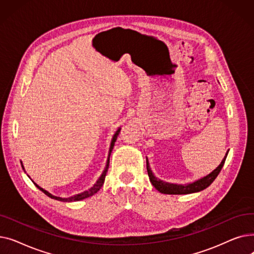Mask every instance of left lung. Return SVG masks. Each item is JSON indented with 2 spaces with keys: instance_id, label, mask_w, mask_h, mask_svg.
<instances>
[{
  "instance_id": "1",
  "label": "left lung",
  "mask_w": 254,
  "mask_h": 254,
  "mask_svg": "<svg viewBox=\"0 0 254 254\" xmlns=\"http://www.w3.org/2000/svg\"><path fill=\"white\" fill-rule=\"evenodd\" d=\"M229 150L226 151L225 156L223 157L222 162L220 163V165L214 170L212 171L209 175L198 179L192 183H189V184H175V183H169V182H165L161 179H157L150 169L149 166V162L147 157H146V167H147V172H148V176H149V180L152 183V185L154 188L162 193H166V194H189V193H193V192H198L205 189H207L208 186L216 179V177L218 176V174L220 173L225 158L228 156Z\"/></svg>"
}]
</instances>
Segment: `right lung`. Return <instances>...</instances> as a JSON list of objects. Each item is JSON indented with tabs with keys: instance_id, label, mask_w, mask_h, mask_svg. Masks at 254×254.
Listing matches in <instances>:
<instances>
[{
	"instance_id": "obj_1",
	"label": "right lung",
	"mask_w": 254,
	"mask_h": 254,
	"mask_svg": "<svg viewBox=\"0 0 254 254\" xmlns=\"http://www.w3.org/2000/svg\"><path fill=\"white\" fill-rule=\"evenodd\" d=\"M119 131H120V127L115 131V134H114V136H113V138H112V140H111L110 148H109V154H108V158H107V163H106L105 170L103 171L102 175H101V176H100V178L97 180V182H96L95 184H93L92 188H90L89 190H85V191H83V192H81V193H78V194H76V195L70 196V197H60V196L52 195V194H51V193H49L47 190H43L42 188H40V186H39V185H37L35 182H34V184L37 186V188H38L40 190L43 191V192H44L46 195H48L49 197H51V198H55V199H58V201H62V202H76V201H81V199H84V198H86V197H89V196L93 195L95 193H97V192L101 190V188H102L103 184H104L105 177H106V174H107V171H108V168H109L110 155H111L112 149H113V147H114V143L116 142V139H117V136H118V134H119ZM21 166H22V165H21ZM22 169H24V168H23V166H22Z\"/></svg>"
}]
</instances>
